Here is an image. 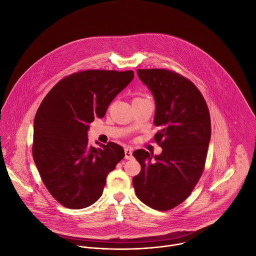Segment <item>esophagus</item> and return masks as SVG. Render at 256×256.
Instances as JSON below:
<instances>
[{
    "mask_svg": "<svg viewBox=\"0 0 256 256\" xmlns=\"http://www.w3.org/2000/svg\"><path fill=\"white\" fill-rule=\"evenodd\" d=\"M133 152H132V149H130V148H126L125 149V159H127V160H130V159H132L133 158Z\"/></svg>",
    "mask_w": 256,
    "mask_h": 256,
    "instance_id": "esophagus-1",
    "label": "esophagus"
}]
</instances>
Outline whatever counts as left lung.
Listing matches in <instances>:
<instances>
[{
    "instance_id": "1",
    "label": "left lung",
    "mask_w": 256,
    "mask_h": 256,
    "mask_svg": "<svg viewBox=\"0 0 256 256\" xmlns=\"http://www.w3.org/2000/svg\"><path fill=\"white\" fill-rule=\"evenodd\" d=\"M140 80L153 94L154 140L163 149L153 155L133 152L141 172L133 178L138 198L157 210L182 202L200 180L210 141V117L206 103L194 84L166 70H138Z\"/></svg>"
}]
</instances>
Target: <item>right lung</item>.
Segmentation results:
<instances>
[{
  "instance_id": "add662e5",
  "label": "right lung",
  "mask_w": 256,
  "mask_h": 256,
  "mask_svg": "<svg viewBox=\"0 0 256 256\" xmlns=\"http://www.w3.org/2000/svg\"><path fill=\"white\" fill-rule=\"evenodd\" d=\"M133 78L132 70L78 72L56 84L40 103L34 121V161L44 186L64 206L93 204L108 174L124 158L116 143L90 146L87 132L94 117H104Z\"/></svg>"
}]
</instances>
